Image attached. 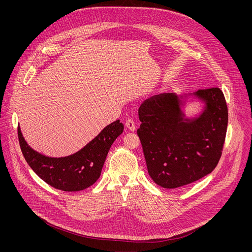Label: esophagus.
Instances as JSON below:
<instances>
[{
    "mask_svg": "<svg viewBox=\"0 0 252 252\" xmlns=\"http://www.w3.org/2000/svg\"><path fill=\"white\" fill-rule=\"evenodd\" d=\"M126 126L130 129V130H135L136 126H135V124H134V121L132 119H127L126 122Z\"/></svg>",
    "mask_w": 252,
    "mask_h": 252,
    "instance_id": "esophagus-1",
    "label": "esophagus"
}]
</instances>
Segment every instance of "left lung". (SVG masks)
<instances>
[{"label": "left lung", "mask_w": 252, "mask_h": 252, "mask_svg": "<svg viewBox=\"0 0 252 252\" xmlns=\"http://www.w3.org/2000/svg\"><path fill=\"white\" fill-rule=\"evenodd\" d=\"M194 94L205 109L193 120L184 117L179 96L171 93L152 96L138 109L137 135L148 171L164 189L198 181L215 168L222 154L228 122L224 94L218 87Z\"/></svg>", "instance_id": "left-lung-1"}]
</instances>
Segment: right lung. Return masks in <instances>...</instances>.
<instances>
[{"mask_svg": "<svg viewBox=\"0 0 252 252\" xmlns=\"http://www.w3.org/2000/svg\"><path fill=\"white\" fill-rule=\"evenodd\" d=\"M120 120L105 126L78 153L64 158H49L31 149L18 126L23 156L31 168L51 187L63 191H79L93 186L100 175L113 142L123 133Z\"/></svg>", "mask_w": 252, "mask_h": 252, "instance_id": "right-lung-1", "label": "right lung"}]
</instances>
